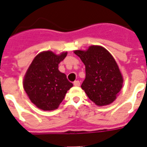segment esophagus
<instances>
[{"label":"esophagus","mask_w":147,"mask_h":147,"mask_svg":"<svg viewBox=\"0 0 147 147\" xmlns=\"http://www.w3.org/2000/svg\"><path fill=\"white\" fill-rule=\"evenodd\" d=\"M80 85V83L79 80H76V81L74 82V86H79Z\"/></svg>","instance_id":"1"}]
</instances>
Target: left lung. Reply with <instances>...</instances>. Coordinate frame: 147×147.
I'll return each mask as SVG.
<instances>
[{
  "label": "left lung",
  "mask_w": 147,
  "mask_h": 147,
  "mask_svg": "<svg viewBox=\"0 0 147 147\" xmlns=\"http://www.w3.org/2000/svg\"><path fill=\"white\" fill-rule=\"evenodd\" d=\"M74 53L86 66V78L81 88L88 98L98 106L113 102L122 88L123 78L111 54L97 45Z\"/></svg>",
  "instance_id": "left-lung-1"
}]
</instances>
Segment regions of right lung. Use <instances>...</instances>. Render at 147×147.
<instances>
[{
    "instance_id": "add662e5",
    "label": "right lung",
    "mask_w": 147,
    "mask_h": 147,
    "mask_svg": "<svg viewBox=\"0 0 147 147\" xmlns=\"http://www.w3.org/2000/svg\"><path fill=\"white\" fill-rule=\"evenodd\" d=\"M67 55V52L55 55L52 51H44L38 54L29 66L23 87L29 99L39 109H57L73 86L65 74L59 70V64Z\"/></svg>"
}]
</instances>
